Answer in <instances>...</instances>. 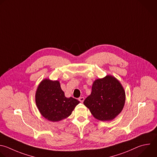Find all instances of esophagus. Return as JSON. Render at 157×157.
I'll return each instance as SVG.
<instances>
[{
    "label": "esophagus",
    "mask_w": 157,
    "mask_h": 157,
    "mask_svg": "<svg viewBox=\"0 0 157 157\" xmlns=\"http://www.w3.org/2000/svg\"><path fill=\"white\" fill-rule=\"evenodd\" d=\"M78 100H79L81 102H83L84 100V98L83 97H79V98H78Z\"/></svg>",
    "instance_id": "esophagus-1"
}]
</instances>
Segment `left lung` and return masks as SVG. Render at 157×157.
<instances>
[{
	"instance_id": "obj_1",
	"label": "left lung",
	"mask_w": 157,
	"mask_h": 157,
	"mask_svg": "<svg viewBox=\"0 0 157 157\" xmlns=\"http://www.w3.org/2000/svg\"><path fill=\"white\" fill-rule=\"evenodd\" d=\"M125 99V91L120 81L107 75L94 82L91 94L85 99L84 104L95 118L110 121L121 113Z\"/></svg>"
}]
</instances>
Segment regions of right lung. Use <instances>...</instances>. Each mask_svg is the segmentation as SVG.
<instances>
[{
  "label": "right lung",
  "mask_w": 157,
  "mask_h": 157,
  "mask_svg": "<svg viewBox=\"0 0 157 157\" xmlns=\"http://www.w3.org/2000/svg\"><path fill=\"white\" fill-rule=\"evenodd\" d=\"M36 103L40 114L47 120L56 122L71 115L79 103L73 97L67 98L59 81L42 80L36 92Z\"/></svg>",
  "instance_id": "add662e5"
}]
</instances>
